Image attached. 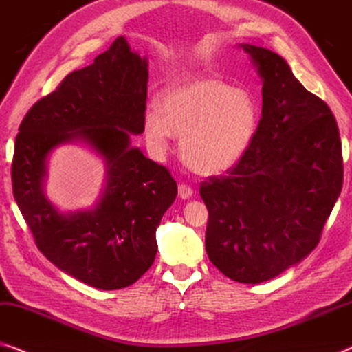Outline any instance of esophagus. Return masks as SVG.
Masks as SVG:
<instances>
[{"instance_id": "1", "label": "esophagus", "mask_w": 352, "mask_h": 352, "mask_svg": "<svg viewBox=\"0 0 352 352\" xmlns=\"http://www.w3.org/2000/svg\"><path fill=\"white\" fill-rule=\"evenodd\" d=\"M192 195V190L191 186L185 185V183H182V185H178V196L182 197V199H188Z\"/></svg>"}]
</instances>
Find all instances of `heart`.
<instances>
[{
    "label": "heart",
    "mask_w": 352,
    "mask_h": 352,
    "mask_svg": "<svg viewBox=\"0 0 352 352\" xmlns=\"http://www.w3.org/2000/svg\"><path fill=\"white\" fill-rule=\"evenodd\" d=\"M258 122L260 107L250 92L204 78L170 89L162 111L145 113L143 131L157 153L167 150L172 133L180 135L186 166L199 175H217L244 156Z\"/></svg>",
    "instance_id": "heart-1"
}]
</instances>
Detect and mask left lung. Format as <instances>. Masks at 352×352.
Instances as JSON below:
<instances>
[{
    "mask_svg": "<svg viewBox=\"0 0 352 352\" xmlns=\"http://www.w3.org/2000/svg\"><path fill=\"white\" fill-rule=\"evenodd\" d=\"M263 79L254 142L226 175L201 183L209 210L206 250L226 277L260 284L319 244L343 186L340 131L327 103L306 91L270 49L241 44Z\"/></svg>",
    "mask_w": 352,
    "mask_h": 352,
    "instance_id": "obj_1",
    "label": "left lung"
}]
</instances>
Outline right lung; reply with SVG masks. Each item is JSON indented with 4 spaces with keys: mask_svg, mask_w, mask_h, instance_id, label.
I'll use <instances>...</instances> for the list:
<instances>
[{
    "mask_svg": "<svg viewBox=\"0 0 352 352\" xmlns=\"http://www.w3.org/2000/svg\"><path fill=\"white\" fill-rule=\"evenodd\" d=\"M148 62L116 38L94 63L72 72L21 122L12 157V192L34 244L58 270L100 290L133 284L156 256V230L177 196L164 166L131 145L143 132ZM81 140L107 164V183L91 211L62 214L42 185L47 156Z\"/></svg>",
    "mask_w": 352,
    "mask_h": 352,
    "instance_id": "right-lung-1",
    "label": "right lung"
}]
</instances>
